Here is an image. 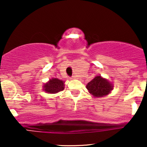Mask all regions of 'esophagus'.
Returning <instances> with one entry per match:
<instances>
[{"mask_svg": "<svg viewBox=\"0 0 147 147\" xmlns=\"http://www.w3.org/2000/svg\"><path fill=\"white\" fill-rule=\"evenodd\" d=\"M75 76H72V77H70V79H75Z\"/></svg>", "mask_w": 147, "mask_h": 147, "instance_id": "esophagus-1", "label": "esophagus"}]
</instances>
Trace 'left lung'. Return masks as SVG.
I'll return each mask as SVG.
<instances>
[{"label": "left lung", "mask_w": 147, "mask_h": 147, "mask_svg": "<svg viewBox=\"0 0 147 147\" xmlns=\"http://www.w3.org/2000/svg\"><path fill=\"white\" fill-rule=\"evenodd\" d=\"M86 88L90 93L95 97H99L107 95L113 89V86L108 80L97 76L86 85Z\"/></svg>", "instance_id": "left-lung-1"}]
</instances>
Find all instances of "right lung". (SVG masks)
I'll return each instance as SVG.
<instances>
[{"mask_svg":"<svg viewBox=\"0 0 147 147\" xmlns=\"http://www.w3.org/2000/svg\"><path fill=\"white\" fill-rule=\"evenodd\" d=\"M45 92L48 93H57L64 89V82L57 78L50 79L48 83L45 84L43 86Z\"/></svg>","mask_w":147,"mask_h":147,"instance_id":"right-lung-1","label":"right lung"}]
</instances>
